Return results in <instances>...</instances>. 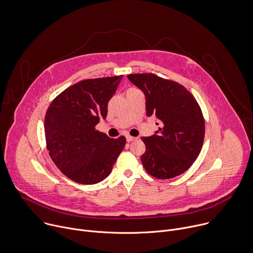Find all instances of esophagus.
<instances>
[{"label": "esophagus", "mask_w": 253, "mask_h": 253, "mask_svg": "<svg viewBox=\"0 0 253 253\" xmlns=\"http://www.w3.org/2000/svg\"><path fill=\"white\" fill-rule=\"evenodd\" d=\"M134 139H136V137L131 136V135H126V140H127L128 142H130V141H132V140H134Z\"/></svg>", "instance_id": "34e87169"}]
</instances>
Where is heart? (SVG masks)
Returning a JSON list of instances; mask_svg holds the SVG:
<instances>
[{
	"instance_id": "obj_1",
	"label": "heart",
	"mask_w": 253,
	"mask_h": 253,
	"mask_svg": "<svg viewBox=\"0 0 253 253\" xmlns=\"http://www.w3.org/2000/svg\"><path fill=\"white\" fill-rule=\"evenodd\" d=\"M128 89H132V88H128Z\"/></svg>"
}]
</instances>
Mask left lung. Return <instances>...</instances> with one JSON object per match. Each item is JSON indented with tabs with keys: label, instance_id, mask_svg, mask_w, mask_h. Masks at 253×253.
<instances>
[{
	"label": "left lung",
	"instance_id": "1",
	"mask_svg": "<svg viewBox=\"0 0 253 253\" xmlns=\"http://www.w3.org/2000/svg\"><path fill=\"white\" fill-rule=\"evenodd\" d=\"M145 95L146 116L159 120V130L141 137L146 172L160 179L186 171L197 159L205 139V119L194 96L180 84L155 74L127 76Z\"/></svg>",
	"mask_w": 253,
	"mask_h": 253
}]
</instances>
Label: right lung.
Segmentation results:
<instances>
[{"label":"right lung","mask_w":253,"mask_h":253,"mask_svg":"<svg viewBox=\"0 0 253 253\" xmlns=\"http://www.w3.org/2000/svg\"><path fill=\"white\" fill-rule=\"evenodd\" d=\"M123 76L81 81L50 103L44 117L48 155L70 179L82 184L104 180L122 153L125 136L111 138L95 129Z\"/></svg>","instance_id":"right-lung-1"}]
</instances>
